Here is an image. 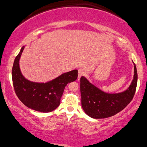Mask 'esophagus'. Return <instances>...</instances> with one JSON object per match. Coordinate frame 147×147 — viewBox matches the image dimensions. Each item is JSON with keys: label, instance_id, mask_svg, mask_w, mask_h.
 <instances>
[{"label": "esophagus", "instance_id": "obj_1", "mask_svg": "<svg viewBox=\"0 0 147 147\" xmlns=\"http://www.w3.org/2000/svg\"><path fill=\"white\" fill-rule=\"evenodd\" d=\"M86 74V71L84 69H82V68H80V69H78V78H80L82 77V76H84Z\"/></svg>", "mask_w": 147, "mask_h": 147}]
</instances>
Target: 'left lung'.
I'll return each instance as SVG.
<instances>
[{"instance_id": "8db88e82", "label": "left lung", "mask_w": 147, "mask_h": 147, "mask_svg": "<svg viewBox=\"0 0 147 147\" xmlns=\"http://www.w3.org/2000/svg\"><path fill=\"white\" fill-rule=\"evenodd\" d=\"M134 63V74L129 87L117 94L106 93L90 83L85 77L80 78L82 106L90 117L100 119L115 115L131 102L137 85V71Z\"/></svg>"}]
</instances>
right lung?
<instances>
[{
  "instance_id": "1",
  "label": "right lung",
  "mask_w": 147,
  "mask_h": 147,
  "mask_svg": "<svg viewBox=\"0 0 147 147\" xmlns=\"http://www.w3.org/2000/svg\"><path fill=\"white\" fill-rule=\"evenodd\" d=\"M25 46L14 61L12 69V79L14 89L19 99L28 108L41 112H49L56 109L67 84L76 81L78 70L64 73L46 83L33 82L22 75L19 67V59Z\"/></svg>"
}]
</instances>
